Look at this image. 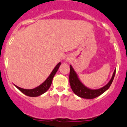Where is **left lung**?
Instances as JSON below:
<instances>
[{"mask_svg":"<svg viewBox=\"0 0 127 127\" xmlns=\"http://www.w3.org/2000/svg\"><path fill=\"white\" fill-rule=\"evenodd\" d=\"M116 69L113 72L111 79L108 82L107 85L97 90H91L83 85L82 82L79 79L77 74L73 68L72 65H70V75H69V82L72 91L75 94L80 97L87 99H93L98 97L105 92L107 89H109L111 85L113 80L114 79Z\"/></svg>","mask_w":127,"mask_h":127,"instance_id":"1","label":"left lung"}]
</instances>
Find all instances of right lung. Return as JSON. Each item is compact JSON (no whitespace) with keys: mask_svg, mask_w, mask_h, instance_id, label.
Listing matches in <instances>:
<instances>
[{"mask_svg":"<svg viewBox=\"0 0 127 127\" xmlns=\"http://www.w3.org/2000/svg\"><path fill=\"white\" fill-rule=\"evenodd\" d=\"M61 64V63H59L57 65L55 66V67L54 68L51 73L49 76V77L46 79V81L42 83L41 85H40L39 87H36L34 89H32V90H26V89H23L18 87V86L15 85V87L20 90V91L22 92L23 94L25 95L29 96V97H37V96L42 95V94L45 93V92L47 91L51 85L52 84V79L54 76L57 72L58 69H59L60 65Z\"/></svg>","mask_w":127,"mask_h":127,"instance_id":"add662e5","label":"right lung"}]
</instances>
